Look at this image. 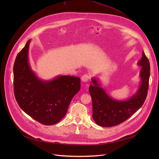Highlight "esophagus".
Returning <instances> with one entry per match:
<instances>
[{
	"instance_id": "34e87169",
	"label": "esophagus",
	"mask_w": 159,
	"mask_h": 159,
	"mask_svg": "<svg viewBox=\"0 0 159 159\" xmlns=\"http://www.w3.org/2000/svg\"><path fill=\"white\" fill-rule=\"evenodd\" d=\"M89 76L88 75H84L82 77V78H81V79H82V82H87L88 81H89Z\"/></svg>"
}]
</instances>
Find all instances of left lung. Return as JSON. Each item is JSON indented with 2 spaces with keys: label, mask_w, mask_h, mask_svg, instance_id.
<instances>
[{
  "label": "left lung",
  "mask_w": 159,
  "mask_h": 159,
  "mask_svg": "<svg viewBox=\"0 0 159 159\" xmlns=\"http://www.w3.org/2000/svg\"><path fill=\"white\" fill-rule=\"evenodd\" d=\"M138 65L141 66L140 84L137 92L126 99L112 98L102 87L99 77L92 78L89 90L93 101V118L96 124L104 127L118 125L142 107L147 96L150 78V63L143 52Z\"/></svg>",
  "instance_id": "left-lung-1"
}]
</instances>
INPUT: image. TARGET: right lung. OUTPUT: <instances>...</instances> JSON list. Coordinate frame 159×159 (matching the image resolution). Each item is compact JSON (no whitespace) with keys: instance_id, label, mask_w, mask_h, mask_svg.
<instances>
[{"instance_id":"obj_1","label":"right lung","mask_w":159,"mask_h":159,"mask_svg":"<svg viewBox=\"0 0 159 159\" xmlns=\"http://www.w3.org/2000/svg\"><path fill=\"white\" fill-rule=\"evenodd\" d=\"M30 42L29 39L14 62L15 98L32 118L44 125H53L65 116L72 98L80 90V79L70 75H58L49 80L39 79L29 62Z\"/></svg>"}]
</instances>
